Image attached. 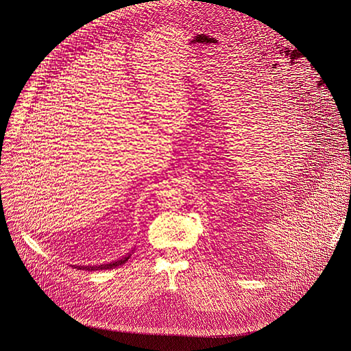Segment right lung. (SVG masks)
Segmentation results:
<instances>
[{"instance_id": "obj_1", "label": "right lung", "mask_w": 351, "mask_h": 351, "mask_svg": "<svg viewBox=\"0 0 351 351\" xmlns=\"http://www.w3.org/2000/svg\"><path fill=\"white\" fill-rule=\"evenodd\" d=\"M130 256L132 254H128L126 257H123V258H121V260H118V261H112V263H110V264H104V265H99V267H95V265H73L75 268H77V269H83V271H99V269H112V268H117V267H119V265H123L129 258H130Z\"/></svg>"}]
</instances>
